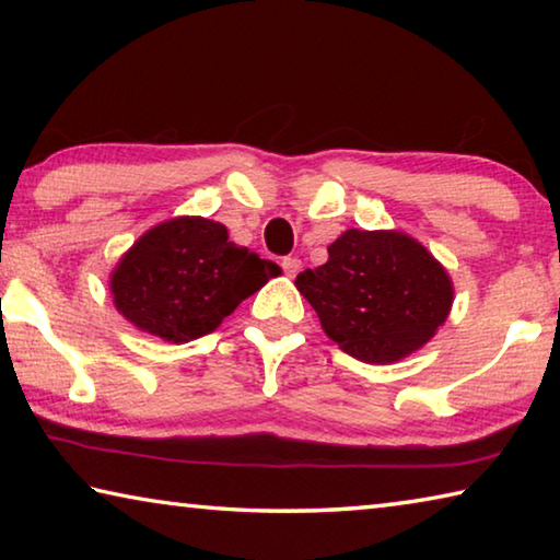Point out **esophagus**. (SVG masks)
Here are the masks:
<instances>
[{
    "mask_svg": "<svg viewBox=\"0 0 560 560\" xmlns=\"http://www.w3.org/2000/svg\"><path fill=\"white\" fill-rule=\"evenodd\" d=\"M281 269H283V273H287V277H296V273L301 271V259L299 257H283Z\"/></svg>",
    "mask_w": 560,
    "mask_h": 560,
    "instance_id": "1",
    "label": "esophagus"
}]
</instances>
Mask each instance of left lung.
<instances>
[{
    "label": "left lung",
    "mask_w": 560,
    "mask_h": 560,
    "mask_svg": "<svg viewBox=\"0 0 560 560\" xmlns=\"http://www.w3.org/2000/svg\"><path fill=\"white\" fill-rule=\"evenodd\" d=\"M326 336L363 363H395L447 320L454 287L424 246L395 230H348L328 261L296 277Z\"/></svg>",
    "instance_id": "obj_1"
}]
</instances>
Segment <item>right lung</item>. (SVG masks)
Instances as JSON below:
<instances>
[{
    "mask_svg": "<svg viewBox=\"0 0 560 560\" xmlns=\"http://www.w3.org/2000/svg\"><path fill=\"white\" fill-rule=\"evenodd\" d=\"M281 269L230 242L226 226L175 217L148 230L110 273L113 303L132 326L173 343L212 330Z\"/></svg>",
    "mask_w": 560,
    "mask_h": 560,
    "instance_id": "obj_1",
    "label": "right lung"
}]
</instances>
